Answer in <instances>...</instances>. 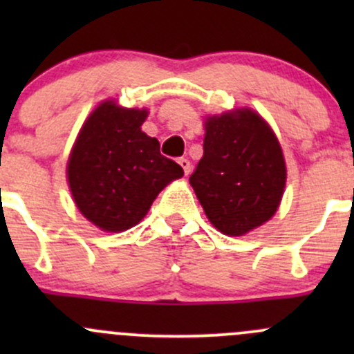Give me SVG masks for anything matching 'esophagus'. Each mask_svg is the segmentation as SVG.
<instances>
[{"label": "esophagus", "instance_id": "34e87169", "mask_svg": "<svg viewBox=\"0 0 354 354\" xmlns=\"http://www.w3.org/2000/svg\"><path fill=\"white\" fill-rule=\"evenodd\" d=\"M178 164H180V166L183 167L185 176H188V174H190V171H192V162H190V160L185 159V157H181V159H178Z\"/></svg>", "mask_w": 354, "mask_h": 354}]
</instances>
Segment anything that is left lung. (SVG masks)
I'll return each instance as SVG.
<instances>
[{
	"instance_id": "obj_1",
	"label": "left lung",
	"mask_w": 354,
	"mask_h": 354,
	"mask_svg": "<svg viewBox=\"0 0 354 354\" xmlns=\"http://www.w3.org/2000/svg\"><path fill=\"white\" fill-rule=\"evenodd\" d=\"M190 185L210 223L227 236L269 221L283 197L286 164L263 118L252 109L210 116Z\"/></svg>"
}]
</instances>
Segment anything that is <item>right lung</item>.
<instances>
[{
	"label": "right lung",
	"instance_id": "right-lung-1",
	"mask_svg": "<svg viewBox=\"0 0 354 354\" xmlns=\"http://www.w3.org/2000/svg\"><path fill=\"white\" fill-rule=\"evenodd\" d=\"M145 118V109L102 102L84 123L68 159L78 210L111 233L140 223L159 192L183 176L180 164L160 154L157 138L142 131Z\"/></svg>",
	"mask_w": 354,
	"mask_h": 354
}]
</instances>
